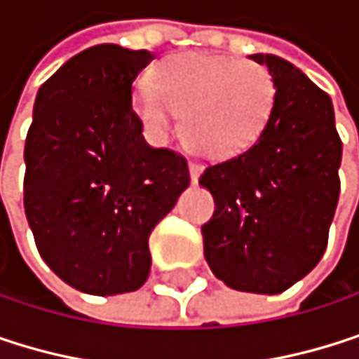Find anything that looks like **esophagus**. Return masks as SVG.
<instances>
[{"label": "esophagus", "mask_w": 359, "mask_h": 359, "mask_svg": "<svg viewBox=\"0 0 359 359\" xmlns=\"http://www.w3.org/2000/svg\"><path fill=\"white\" fill-rule=\"evenodd\" d=\"M189 172H191V181L198 183V178H200V174H202V165H200L198 161H189Z\"/></svg>", "instance_id": "34e87169"}]
</instances>
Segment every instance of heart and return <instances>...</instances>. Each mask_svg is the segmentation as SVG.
<instances>
[{"label":"heart","instance_id":"heart-1","mask_svg":"<svg viewBox=\"0 0 359 359\" xmlns=\"http://www.w3.org/2000/svg\"><path fill=\"white\" fill-rule=\"evenodd\" d=\"M276 102V81L255 60L212 54H174L161 60L151 83L132 94L144 130L163 140L181 117L185 138L210 159H229L263 134Z\"/></svg>","mask_w":359,"mask_h":359}]
</instances>
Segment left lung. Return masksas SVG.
I'll list each match as a JSON object with an SVG mask.
<instances>
[{"label":"left lung","mask_w":359,"mask_h":359,"mask_svg":"<svg viewBox=\"0 0 359 359\" xmlns=\"http://www.w3.org/2000/svg\"><path fill=\"white\" fill-rule=\"evenodd\" d=\"M276 81L271 117L244 153L210 163L200 185L215 198L204 257L229 288L278 294L324 257L337 210L343 142L330 96L273 54H252Z\"/></svg>","instance_id":"left-lung-1"}]
</instances>
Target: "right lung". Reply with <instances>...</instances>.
Returning a JSON list of instances; mask_svg holds the SVG:
<instances>
[{"instance_id": "obj_1", "label": "right lung", "mask_w": 359, "mask_h": 359, "mask_svg": "<svg viewBox=\"0 0 359 359\" xmlns=\"http://www.w3.org/2000/svg\"><path fill=\"white\" fill-rule=\"evenodd\" d=\"M151 60L100 43L67 60L35 98L25 215L46 265L88 294L147 282L149 236L191 181L181 153L147 144L132 109V83Z\"/></svg>"}]
</instances>
